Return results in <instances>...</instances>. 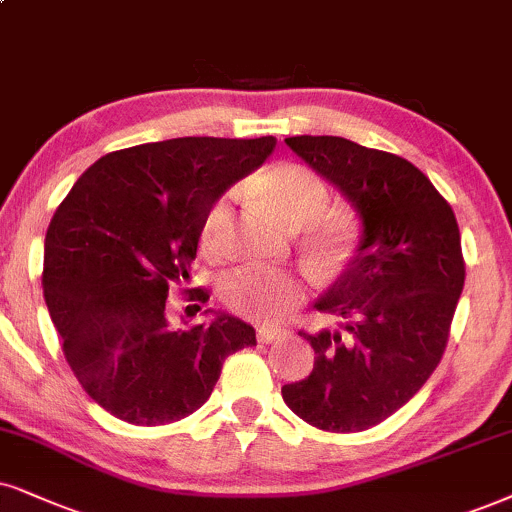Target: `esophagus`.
<instances>
[{"label":"esophagus","instance_id":"esophagus-1","mask_svg":"<svg viewBox=\"0 0 512 512\" xmlns=\"http://www.w3.org/2000/svg\"><path fill=\"white\" fill-rule=\"evenodd\" d=\"M281 333H283V328H278V326H260L257 328V340L267 345V342H274Z\"/></svg>","mask_w":512,"mask_h":512}]
</instances>
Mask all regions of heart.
I'll return each instance as SVG.
<instances>
[{"instance_id":"b5f03b06","label":"heart","mask_w":512,"mask_h":512,"mask_svg":"<svg viewBox=\"0 0 512 512\" xmlns=\"http://www.w3.org/2000/svg\"><path fill=\"white\" fill-rule=\"evenodd\" d=\"M252 196L290 229L307 224V243L323 264L347 260L357 241V226L342 212H326L328 186L312 167L283 163L257 174L245 184ZM231 193L210 205L200 226V245L210 257H224L231 243ZM222 300L234 314L252 321H271L304 300V281L288 269L245 267L222 283Z\"/></svg>"}]
</instances>
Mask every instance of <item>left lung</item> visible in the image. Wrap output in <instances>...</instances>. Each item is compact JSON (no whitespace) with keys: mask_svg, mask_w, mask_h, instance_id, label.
<instances>
[{"mask_svg":"<svg viewBox=\"0 0 512 512\" xmlns=\"http://www.w3.org/2000/svg\"><path fill=\"white\" fill-rule=\"evenodd\" d=\"M286 144L352 200L364 238L316 302L347 319V333L300 331L314 371L281 394L314 428L361 432L399 411L442 361L465 283L461 231L442 193L399 155L342 137Z\"/></svg>","mask_w":512,"mask_h":512,"instance_id":"8db88e82","label":"left lung"}]
</instances>
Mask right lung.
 Listing matches in <instances>:
<instances>
[{"mask_svg":"<svg viewBox=\"0 0 512 512\" xmlns=\"http://www.w3.org/2000/svg\"><path fill=\"white\" fill-rule=\"evenodd\" d=\"M274 137H181L106 153L58 205L44 238L42 288L63 354L84 392L132 425L198 411L224 359L257 345L255 328L219 314L172 328L167 295L184 288L205 212L260 167Z\"/></svg>","mask_w":512,"mask_h":512,"instance_id":"obj_1","label":"right lung"}]
</instances>
